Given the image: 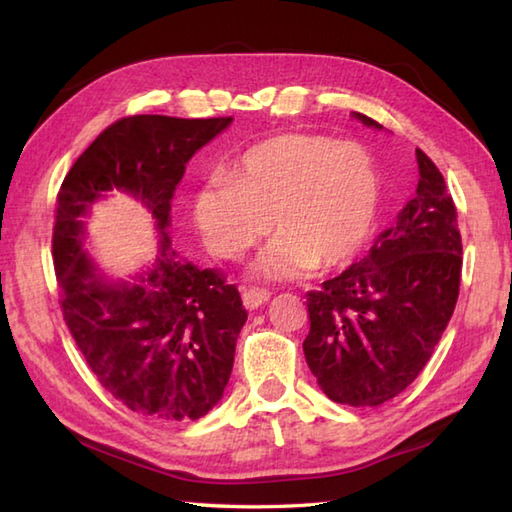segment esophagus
<instances>
[{
    "instance_id": "esophagus-1",
    "label": "esophagus",
    "mask_w": 512,
    "mask_h": 512,
    "mask_svg": "<svg viewBox=\"0 0 512 512\" xmlns=\"http://www.w3.org/2000/svg\"><path fill=\"white\" fill-rule=\"evenodd\" d=\"M242 299H244V306L248 310H257V308H262L264 303L270 299V292L268 290H259V288H244L242 290Z\"/></svg>"
}]
</instances>
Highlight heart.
Returning <instances> with one entry per match:
<instances>
[{
  "mask_svg": "<svg viewBox=\"0 0 512 512\" xmlns=\"http://www.w3.org/2000/svg\"><path fill=\"white\" fill-rule=\"evenodd\" d=\"M378 204L376 162L365 147L279 134L248 147L228 176L206 178L193 217L206 248L222 259H242L273 228L257 273L295 279L350 264L374 231Z\"/></svg>",
  "mask_w": 512,
  "mask_h": 512,
  "instance_id": "b5f03b06",
  "label": "heart"
}]
</instances>
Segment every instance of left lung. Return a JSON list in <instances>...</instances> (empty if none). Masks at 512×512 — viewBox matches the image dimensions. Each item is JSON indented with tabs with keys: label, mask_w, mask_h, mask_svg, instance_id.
Returning <instances> with one entry per match:
<instances>
[{
	"label": "left lung",
	"mask_w": 512,
	"mask_h": 512,
	"mask_svg": "<svg viewBox=\"0 0 512 512\" xmlns=\"http://www.w3.org/2000/svg\"><path fill=\"white\" fill-rule=\"evenodd\" d=\"M358 121L380 129L374 118ZM418 189L369 255L308 292L303 352L334 402L378 407L427 365L460 295L458 211L440 169L416 149Z\"/></svg>",
	"instance_id": "1"
}]
</instances>
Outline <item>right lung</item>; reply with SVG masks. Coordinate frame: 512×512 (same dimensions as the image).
<instances>
[{
	"mask_svg": "<svg viewBox=\"0 0 512 512\" xmlns=\"http://www.w3.org/2000/svg\"><path fill=\"white\" fill-rule=\"evenodd\" d=\"M231 121L125 116L76 158L57 193L52 259L72 339L116 400L162 422L198 420L217 405L248 317L222 270L180 262L167 237L184 165ZM112 188L145 201L163 237L155 268L136 285H107L82 250L80 215Z\"/></svg>",
	"mask_w": 512,
	"mask_h": 512,
	"instance_id": "1",
	"label": "right lung"
}]
</instances>
